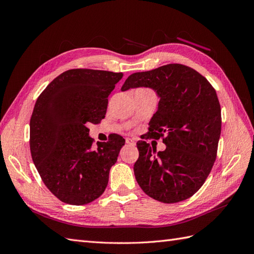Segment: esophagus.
<instances>
[{"mask_svg": "<svg viewBox=\"0 0 254 254\" xmlns=\"http://www.w3.org/2000/svg\"><path fill=\"white\" fill-rule=\"evenodd\" d=\"M126 143H127L128 145H135V142H134L132 139H130V137H127V139H126Z\"/></svg>", "mask_w": 254, "mask_h": 254, "instance_id": "34e87169", "label": "esophagus"}]
</instances>
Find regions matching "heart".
I'll return each mask as SVG.
<instances>
[{"instance_id": "b5f03b06", "label": "heart", "mask_w": 254, "mask_h": 254, "mask_svg": "<svg viewBox=\"0 0 254 254\" xmlns=\"http://www.w3.org/2000/svg\"><path fill=\"white\" fill-rule=\"evenodd\" d=\"M140 90H145V89H140Z\"/></svg>"}]
</instances>
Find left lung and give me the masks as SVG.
<instances>
[{
    "mask_svg": "<svg viewBox=\"0 0 254 254\" xmlns=\"http://www.w3.org/2000/svg\"><path fill=\"white\" fill-rule=\"evenodd\" d=\"M137 87L151 88L160 97L148 133L162 137L166 149L157 152L145 141L137 142L135 179L160 202L186 200L202 187L216 160L221 131L216 91L204 76L180 64L133 73L122 91Z\"/></svg>",
    "mask_w": 254,
    "mask_h": 254,
    "instance_id": "8db88e82",
    "label": "left lung"
}]
</instances>
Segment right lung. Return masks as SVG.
Segmentation results:
<instances>
[{
    "mask_svg": "<svg viewBox=\"0 0 254 254\" xmlns=\"http://www.w3.org/2000/svg\"><path fill=\"white\" fill-rule=\"evenodd\" d=\"M122 77L123 73L73 68L37 98L29 123L30 153L45 187L64 203H90L107 188L125 139L114 134L94 147L88 125L105 119L108 96Z\"/></svg>",
    "mask_w": 254,
    "mask_h": 254,
    "instance_id": "obj_1",
    "label": "right lung"
}]
</instances>
